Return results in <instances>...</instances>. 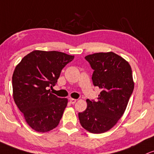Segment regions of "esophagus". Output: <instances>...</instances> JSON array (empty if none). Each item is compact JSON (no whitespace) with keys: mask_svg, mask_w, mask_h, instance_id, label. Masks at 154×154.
<instances>
[{"mask_svg":"<svg viewBox=\"0 0 154 154\" xmlns=\"http://www.w3.org/2000/svg\"><path fill=\"white\" fill-rule=\"evenodd\" d=\"M69 101H70V103H72V104H75L76 101H77V100L74 99V98H70Z\"/></svg>","mask_w":154,"mask_h":154,"instance_id":"obj_1","label":"esophagus"}]
</instances>
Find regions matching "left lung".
<instances>
[{"instance_id": "left-lung-1", "label": "left lung", "mask_w": 154, "mask_h": 154, "mask_svg": "<svg viewBox=\"0 0 154 154\" xmlns=\"http://www.w3.org/2000/svg\"><path fill=\"white\" fill-rule=\"evenodd\" d=\"M92 69L94 86L101 89L97 100H87L86 110L79 112L81 125L92 133L109 131L122 117L134 89L132 69L123 57L110 52L85 57Z\"/></svg>"}]
</instances>
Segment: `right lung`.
Instances as JSON below:
<instances>
[{"label": "right lung", "mask_w": 154, "mask_h": 154, "mask_svg": "<svg viewBox=\"0 0 154 154\" xmlns=\"http://www.w3.org/2000/svg\"><path fill=\"white\" fill-rule=\"evenodd\" d=\"M74 57L60 51L34 50L15 68L13 97L28 125L36 131L48 132L59 125L68 100L57 97L49 88L57 84L62 69Z\"/></svg>", "instance_id": "add662e5"}]
</instances>
